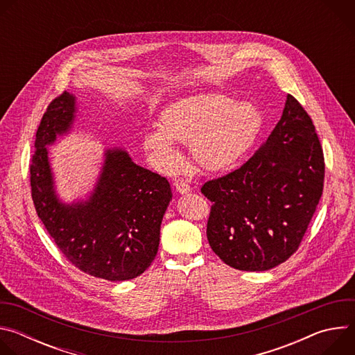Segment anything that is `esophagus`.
Masks as SVG:
<instances>
[{
    "instance_id": "obj_1",
    "label": "esophagus",
    "mask_w": 355,
    "mask_h": 355,
    "mask_svg": "<svg viewBox=\"0 0 355 355\" xmlns=\"http://www.w3.org/2000/svg\"><path fill=\"white\" fill-rule=\"evenodd\" d=\"M174 185H175V189L178 191V193H181V195L188 193V192L191 191V187H189V184H188V180L178 178V180H175Z\"/></svg>"
}]
</instances>
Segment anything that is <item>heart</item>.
Here are the masks:
<instances>
[{
	"mask_svg": "<svg viewBox=\"0 0 355 355\" xmlns=\"http://www.w3.org/2000/svg\"><path fill=\"white\" fill-rule=\"evenodd\" d=\"M263 126L260 108L222 92H202L168 105L141 136V147L159 170L180 164L175 143H189L193 160L216 171L236 163L256 141Z\"/></svg>",
	"mask_w": 355,
	"mask_h": 355,
	"instance_id": "1",
	"label": "heart"
}]
</instances>
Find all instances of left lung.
<instances>
[{"label":"left lung","mask_w":355,"mask_h":355,"mask_svg":"<svg viewBox=\"0 0 355 355\" xmlns=\"http://www.w3.org/2000/svg\"><path fill=\"white\" fill-rule=\"evenodd\" d=\"M324 159L312 119L286 95L264 146L236 171L204 184L214 205L209 245L227 266L267 271L296 251L323 192Z\"/></svg>","instance_id":"left-lung-1"}]
</instances>
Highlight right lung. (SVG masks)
Instances as JSON below:
<instances>
[{"instance_id": "1", "label": "right lung", "mask_w": 355, "mask_h": 355, "mask_svg": "<svg viewBox=\"0 0 355 355\" xmlns=\"http://www.w3.org/2000/svg\"><path fill=\"white\" fill-rule=\"evenodd\" d=\"M77 112V96L66 91L50 103L37 128L31 163L37 216L81 271L108 281L133 279L157 254L163 216L173 199L170 182L133 163L123 147H108L92 189L85 198L64 202L56 189L49 146L71 133Z\"/></svg>"}]
</instances>
